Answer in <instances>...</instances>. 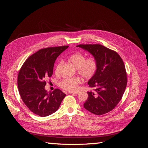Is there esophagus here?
Wrapping results in <instances>:
<instances>
[{"instance_id":"1","label":"esophagus","mask_w":148,"mask_h":148,"mask_svg":"<svg viewBox=\"0 0 148 148\" xmlns=\"http://www.w3.org/2000/svg\"><path fill=\"white\" fill-rule=\"evenodd\" d=\"M79 92L78 91H69V94H72V95H77Z\"/></svg>"}]
</instances>
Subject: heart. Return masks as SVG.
Masks as SVG:
<instances>
[{"instance_id": "heart-1", "label": "heart", "mask_w": 148, "mask_h": 148, "mask_svg": "<svg viewBox=\"0 0 148 148\" xmlns=\"http://www.w3.org/2000/svg\"><path fill=\"white\" fill-rule=\"evenodd\" d=\"M69 61L77 69L78 73L84 79H90L95 75L97 69V62L95 57H91L86 59L83 53L76 52L71 55ZM62 62L59 61L57 64L55 69V73H59ZM81 80L78 77L64 78L59 83V86L64 89L69 91H73L77 89Z\"/></svg>"}]
</instances>
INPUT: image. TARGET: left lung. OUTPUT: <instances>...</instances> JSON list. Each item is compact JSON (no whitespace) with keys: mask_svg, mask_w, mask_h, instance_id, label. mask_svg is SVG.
Returning a JSON list of instances; mask_svg holds the SVG:
<instances>
[{"mask_svg":"<svg viewBox=\"0 0 148 148\" xmlns=\"http://www.w3.org/2000/svg\"><path fill=\"white\" fill-rule=\"evenodd\" d=\"M77 47L90 52L97 62L96 72L88 83L95 92H88L84 107L97 115L108 113L122 99L127 86V72L122 58L101 44H79Z\"/></svg>","mask_w":148,"mask_h":148,"instance_id":"obj_1","label":"left lung"}]
</instances>
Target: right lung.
<instances>
[{"mask_svg": "<svg viewBox=\"0 0 148 148\" xmlns=\"http://www.w3.org/2000/svg\"><path fill=\"white\" fill-rule=\"evenodd\" d=\"M68 46L40 49L30 56L18 75V88L22 101L33 113L46 117L55 112L66 96L59 89L47 92L46 79L53 73L55 61Z\"/></svg>", "mask_w": 148, "mask_h": 148, "instance_id": "obj_1", "label": "right lung"}]
</instances>
